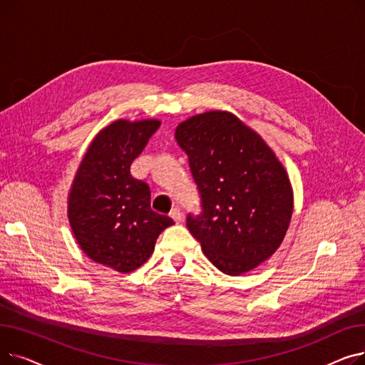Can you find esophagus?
<instances>
[{"mask_svg":"<svg viewBox=\"0 0 365 365\" xmlns=\"http://www.w3.org/2000/svg\"><path fill=\"white\" fill-rule=\"evenodd\" d=\"M170 217L175 220L176 223H179V222H182V219H183V213L180 212V208H173L171 212H170Z\"/></svg>","mask_w":365,"mask_h":365,"instance_id":"1","label":"esophagus"}]
</instances>
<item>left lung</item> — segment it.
I'll list each match as a JSON object with an SVG mask.
<instances>
[{
    "label": "left lung",
    "mask_w": 365,
    "mask_h": 365,
    "mask_svg": "<svg viewBox=\"0 0 365 365\" xmlns=\"http://www.w3.org/2000/svg\"><path fill=\"white\" fill-rule=\"evenodd\" d=\"M176 140L201 198V212L186 217L190 234L223 274L255 269L275 253L290 225L293 194L285 170L259 134L229 112L186 120Z\"/></svg>",
    "instance_id": "1"
}]
</instances>
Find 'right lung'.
<instances>
[{
	"label": "right lung",
	"instance_id": "obj_1",
	"mask_svg": "<svg viewBox=\"0 0 365 365\" xmlns=\"http://www.w3.org/2000/svg\"><path fill=\"white\" fill-rule=\"evenodd\" d=\"M161 123L115 121L90 145L73 180L68 216L83 252L118 272L143 264L158 235L173 225L150 208L149 186L134 179L131 163Z\"/></svg>",
	"mask_w": 365,
	"mask_h": 365
}]
</instances>
